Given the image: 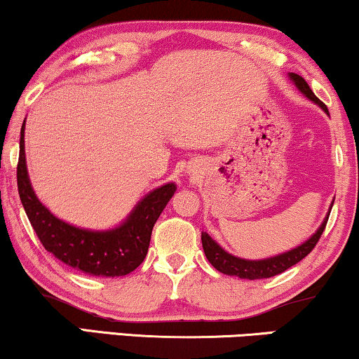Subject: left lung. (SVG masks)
Listing matches in <instances>:
<instances>
[{
	"mask_svg": "<svg viewBox=\"0 0 359 359\" xmlns=\"http://www.w3.org/2000/svg\"><path fill=\"white\" fill-rule=\"evenodd\" d=\"M289 78H291V81L296 85L297 90L301 91L304 96L316 102L317 106H320L322 109L328 114L327 106L323 104V102L318 100L316 95H313L311 86L307 85V81L304 80L302 76L296 75V73H289ZM330 210H332V208H330ZM330 210H328L327 217L323 219L320 227L317 229V232L313 233L312 237L307 240V242H304L302 245H299V247H296V248L289 250V252H286V253L276 255V257H271L266 259H243V258L233 257V255L225 252V250L220 247L215 240L210 238L209 233L203 232L201 233V240H203V248H204L205 258L209 259V263L212 264L217 271L229 274V276H237L242 279H264V278L276 276V274L286 271V269L294 266V264L301 262L302 258H306L307 255L312 252L313 247H316L318 242V238L322 237L323 230H325Z\"/></svg>",
	"mask_w": 359,
	"mask_h": 359,
	"instance_id": "8db88e82",
	"label": "left lung"
}]
</instances>
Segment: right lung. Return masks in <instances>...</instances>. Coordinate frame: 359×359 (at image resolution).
Returning a JSON list of instances; mask_svg holds the SVG:
<instances>
[{
    "instance_id": "add662e5",
    "label": "right lung",
    "mask_w": 359,
    "mask_h": 359,
    "mask_svg": "<svg viewBox=\"0 0 359 359\" xmlns=\"http://www.w3.org/2000/svg\"><path fill=\"white\" fill-rule=\"evenodd\" d=\"M24 126L21 127L18 161V191L29 222L47 252L68 266L90 276H126L144 262L149 252L151 230L165 205L173 198L176 184L166 183L139 201L119 227L88 230L58 219L37 199L27 175L24 154Z\"/></svg>"
}]
</instances>
